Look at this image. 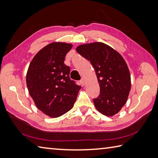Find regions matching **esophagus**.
Returning a JSON list of instances; mask_svg holds the SVG:
<instances>
[{"instance_id":"obj_1","label":"esophagus","mask_w":158,"mask_h":158,"mask_svg":"<svg viewBox=\"0 0 158 158\" xmlns=\"http://www.w3.org/2000/svg\"><path fill=\"white\" fill-rule=\"evenodd\" d=\"M80 84H81L82 86L85 85V80L84 78H82L81 80H80Z\"/></svg>"}]
</instances>
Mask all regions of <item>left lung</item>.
Returning a JSON list of instances; mask_svg holds the SVG:
<instances>
[{
    "instance_id": "1",
    "label": "left lung",
    "mask_w": 158,
    "mask_h": 158,
    "mask_svg": "<svg viewBox=\"0 0 158 158\" xmlns=\"http://www.w3.org/2000/svg\"><path fill=\"white\" fill-rule=\"evenodd\" d=\"M76 52L90 61L96 72L100 89L99 96L94 99L96 109L106 116L118 114L127 102L131 88L124 59L116 50L100 42L80 44Z\"/></svg>"
}]
</instances>
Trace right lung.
Segmentation results:
<instances>
[{"instance_id":"1","label":"right lung","mask_w":158,"mask_h":158,"mask_svg":"<svg viewBox=\"0 0 158 158\" xmlns=\"http://www.w3.org/2000/svg\"><path fill=\"white\" fill-rule=\"evenodd\" d=\"M73 44L53 42L33 58L26 76L29 94L37 108L50 118H58L73 106L80 86L69 78L64 63Z\"/></svg>"}]
</instances>
